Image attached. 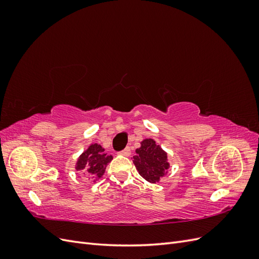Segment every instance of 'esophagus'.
Masks as SVG:
<instances>
[{
    "instance_id": "34e87169",
    "label": "esophagus",
    "mask_w": 259,
    "mask_h": 259,
    "mask_svg": "<svg viewBox=\"0 0 259 259\" xmlns=\"http://www.w3.org/2000/svg\"><path fill=\"white\" fill-rule=\"evenodd\" d=\"M119 153L122 154V155H125V156H128V155L131 154V148H130V147H126V148L124 149V150L120 151Z\"/></svg>"
}]
</instances>
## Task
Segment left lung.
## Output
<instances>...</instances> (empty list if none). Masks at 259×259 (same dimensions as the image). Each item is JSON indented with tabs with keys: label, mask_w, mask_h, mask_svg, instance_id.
I'll return each instance as SVG.
<instances>
[{
	"label": "left lung",
	"mask_w": 259,
	"mask_h": 259,
	"mask_svg": "<svg viewBox=\"0 0 259 259\" xmlns=\"http://www.w3.org/2000/svg\"><path fill=\"white\" fill-rule=\"evenodd\" d=\"M133 162L139 175L152 184L158 183L169 167L167 153L151 138L143 140L142 146L136 149V154L133 156Z\"/></svg>",
	"instance_id": "left-lung-1"
}]
</instances>
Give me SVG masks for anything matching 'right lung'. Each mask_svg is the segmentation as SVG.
Instances as JSON below:
<instances>
[{"label":"right lung","mask_w":259,"mask_h":259,"mask_svg":"<svg viewBox=\"0 0 259 259\" xmlns=\"http://www.w3.org/2000/svg\"><path fill=\"white\" fill-rule=\"evenodd\" d=\"M112 159V155L107 154L105 149L100 145L93 144L79 156L75 169L82 171L89 177L100 178Z\"/></svg>","instance_id":"add662e5"}]
</instances>
